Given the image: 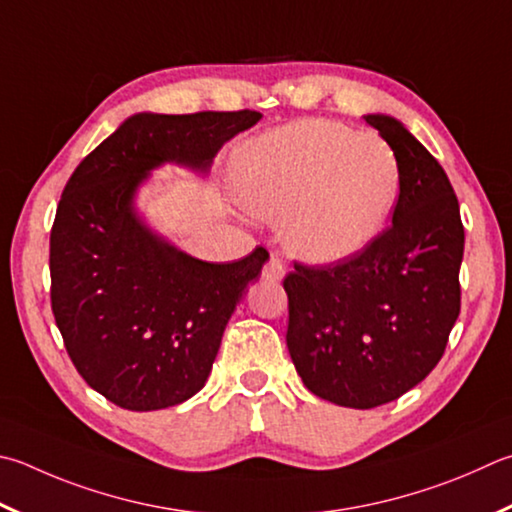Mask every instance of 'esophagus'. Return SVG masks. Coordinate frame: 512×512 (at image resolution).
<instances>
[{
	"label": "esophagus",
	"instance_id": "1",
	"mask_svg": "<svg viewBox=\"0 0 512 512\" xmlns=\"http://www.w3.org/2000/svg\"><path fill=\"white\" fill-rule=\"evenodd\" d=\"M284 275H286L284 262L277 255H271V259H268L266 266H264V277L268 282H282Z\"/></svg>",
	"mask_w": 512,
	"mask_h": 512
}]
</instances>
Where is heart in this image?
Wrapping results in <instances>:
<instances>
[{"label":"heart","instance_id":"1","mask_svg":"<svg viewBox=\"0 0 512 512\" xmlns=\"http://www.w3.org/2000/svg\"><path fill=\"white\" fill-rule=\"evenodd\" d=\"M232 190L253 217L282 221L297 259L333 266L383 235L401 194V167L380 136L306 118L237 150Z\"/></svg>","mask_w":512,"mask_h":512}]
</instances>
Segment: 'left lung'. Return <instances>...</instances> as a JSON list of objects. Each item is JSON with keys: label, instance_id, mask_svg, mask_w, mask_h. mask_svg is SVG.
I'll list each match as a JSON object with an SVG mask.
<instances>
[{"label": "left lung", "instance_id": "1", "mask_svg": "<svg viewBox=\"0 0 512 512\" xmlns=\"http://www.w3.org/2000/svg\"><path fill=\"white\" fill-rule=\"evenodd\" d=\"M396 154L392 226L365 253L286 275L291 360L309 392L353 410L396 401L441 360L459 318L463 226L439 161L401 120L367 114Z\"/></svg>", "mask_w": 512, "mask_h": 512}]
</instances>
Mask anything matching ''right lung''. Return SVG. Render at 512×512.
I'll return each instance as SVG.
<instances>
[{"instance_id": "add662e5", "label": "right lung", "mask_w": 512, "mask_h": 512, "mask_svg": "<svg viewBox=\"0 0 512 512\" xmlns=\"http://www.w3.org/2000/svg\"><path fill=\"white\" fill-rule=\"evenodd\" d=\"M259 111L129 116L76 172L51 230V306L78 374L123 410L188 401L212 371L221 336L268 253L230 264L183 253L136 208L165 163L208 176L217 152Z\"/></svg>"}]
</instances>
